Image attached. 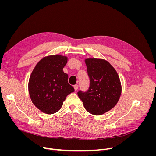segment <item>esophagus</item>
I'll return each instance as SVG.
<instances>
[{
    "label": "esophagus",
    "mask_w": 156,
    "mask_h": 156,
    "mask_svg": "<svg viewBox=\"0 0 156 156\" xmlns=\"http://www.w3.org/2000/svg\"><path fill=\"white\" fill-rule=\"evenodd\" d=\"M73 87H74V89H75V90L77 91V90L78 88V85H74Z\"/></svg>",
    "instance_id": "obj_1"
}]
</instances>
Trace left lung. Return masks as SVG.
Listing matches in <instances>:
<instances>
[{
    "label": "left lung",
    "instance_id": "8db88e82",
    "mask_svg": "<svg viewBox=\"0 0 156 156\" xmlns=\"http://www.w3.org/2000/svg\"><path fill=\"white\" fill-rule=\"evenodd\" d=\"M85 62L90 80L88 90L78 95L85 109L94 115H102L115 106L122 87L116 69L108 61L100 58H86Z\"/></svg>",
    "mask_w": 156,
    "mask_h": 156
}]
</instances>
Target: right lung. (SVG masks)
I'll return each mask as SVG.
<instances>
[{"instance_id":"1","label":"right lung","mask_w":156,"mask_h":156,"mask_svg":"<svg viewBox=\"0 0 156 156\" xmlns=\"http://www.w3.org/2000/svg\"><path fill=\"white\" fill-rule=\"evenodd\" d=\"M68 57L57 54L45 56L35 66L28 81L32 103L44 113L52 114L62 107L67 95L75 92L68 83L63 68Z\"/></svg>"}]
</instances>
